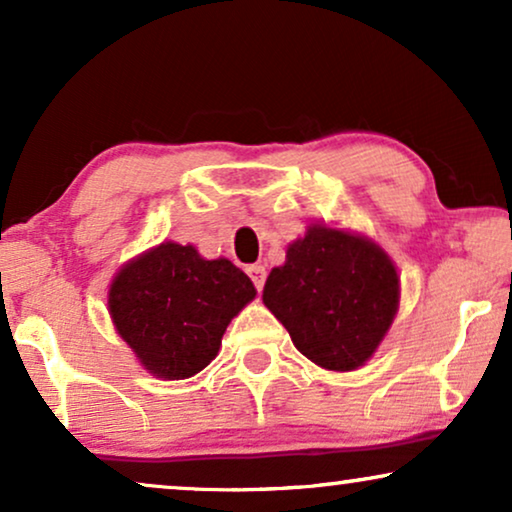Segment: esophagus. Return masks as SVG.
Returning a JSON list of instances; mask_svg holds the SVG:
<instances>
[{
	"instance_id": "34e87169",
	"label": "esophagus",
	"mask_w": 512,
	"mask_h": 512,
	"mask_svg": "<svg viewBox=\"0 0 512 512\" xmlns=\"http://www.w3.org/2000/svg\"><path fill=\"white\" fill-rule=\"evenodd\" d=\"M247 275H249L251 282H254L256 291H263V284H265V268H263V265H258V263L249 265Z\"/></svg>"
}]
</instances>
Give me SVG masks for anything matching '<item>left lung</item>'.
<instances>
[{"label":"left lung","mask_w":512,"mask_h":512,"mask_svg":"<svg viewBox=\"0 0 512 512\" xmlns=\"http://www.w3.org/2000/svg\"><path fill=\"white\" fill-rule=\"evenodd\" d=\"M263 303L300 354L328 370L366 363L398 310V275L377 244L312 226L272 268Z\"/></svg>","instance_id":"1"}]
</instances>
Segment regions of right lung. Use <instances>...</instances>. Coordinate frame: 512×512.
I'll list each match as a JSON object with an SVG mask.
<instances>
[{
	"mask_svg": "<svg viewBox=\"0 0 512 512\" xmlns=\"http://www.w3.org/2000/svg\"><path fill=\"white\" fill-rule=\"evenodd\" d=\"M254 296L226 258L205 261L193 247L163 242L118 272L109 312L146 370L184 380L209 366L230 319Z\"/></svg>",
	"mask_w": 512,
	"mask_h": 512,
	"instance_id": "obj_1",
	"label": "right lung"
}]
</instances>
